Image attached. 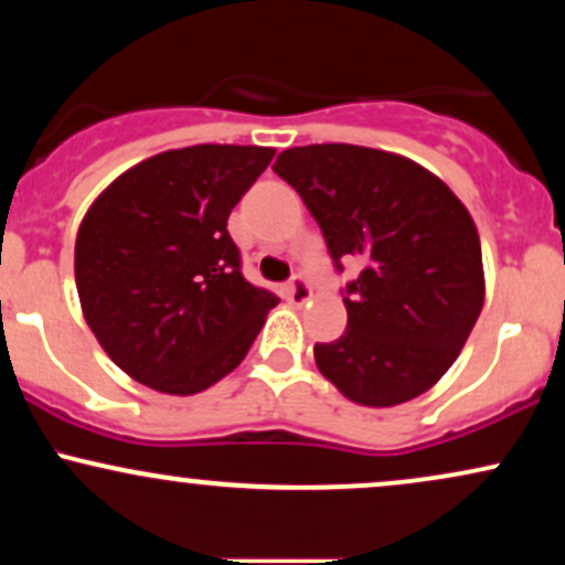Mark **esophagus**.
Masks as SVG:
<instances>
[{
	"mask_svg": "<svg viewBox=\"0 0 565 565\" xmlns=\"http://www.w3.org/2000/svg\"><path fill=\"white\" fill-rule=\"evenodd\" d=\"M287 300L289 302H295V305H305V302H310V297H313V291H310V284L305 281L302 276H295L291 278V281L287 284Z\"/></svg>",
	"mask_w": 565,
	"mask_h": 565,
	"instance_id": "esophagus-1",
	"label": "esophagus"
}]
</instances>
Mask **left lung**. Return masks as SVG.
Wrapping results in <instances>:
<instances>
[{
	"label": "left lung",
	"instance_id": "obj_1",
	"mask_svg": "<svg viewBox=\"0 0 565 565\" xmlns=\"http://www.w3.org/2000/svg\"><path fill=\"white\" fill-rule=\"evenodd\" d=\"M274 172L300 193L329 255L364 260L345 291L348 329L313 348L348 401L406 404L449 372L483 308L481 238L468 206L417 161L321 142L278 153Z\"/></svg>",
	"mask_w": 565,
	"mask_h": 565
}]
</instances>
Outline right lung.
Instances as JSON below:
<instances>
[{
  "instance_id": "obj_1",
  "label": "right lung",
  "mask_w": 565,
  "mask_h": 565,
  "mask_svg": "<svg viewBox=\"0 0 565 565\" xmlns=\"http://www.w3.org/2000/svg\"><path fill=\"white\" fill-rule=\"evenodd\" d=\"M274 153L174 148L121 172L87 210L74 249L82 313L132 380L193 395L244 361L278 297L244 278L228 217Z\"/></svg>"
}]
</instances>
